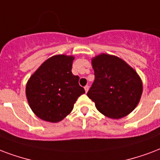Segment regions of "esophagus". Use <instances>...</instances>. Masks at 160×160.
Here are the masks:
<instances>
[{"instance_id":"esophagus-1","label":"esophagus","mask_w":160,"mask_h":160,"mask_svg":"<svg viewBox=\"0 0 160 160\" xmlns=\"http://www.w3.org/2000/svg\"><path fill=\"white\" fill-rule=\"evenodd\" d=\"M88 90H89V85H85V92H87V91H88Z\"/></svg>"}]
</instances>
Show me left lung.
<instances>
[{"mask_svg": "<svg viewBox=\"0 0 160 160\" xmlns=\"http://www.w3.org/2000/svg\"><path fill=\"white\" fill-rule=\"evenodd\" d=\"M95 80L87 96L103 115L119 119L128 115L142 92L136 71L118 57L102 53L92 59Z\"/></svg>", "mask_w": 160, "mask_h": 160, "instance_id": "8db88e82", "label": "left lung"}]
</instances>
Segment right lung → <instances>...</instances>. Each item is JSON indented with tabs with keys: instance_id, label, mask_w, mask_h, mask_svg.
<instances>
[{
	"instance_id": "add662e5",
	"label": "right lung",
	"mask_w": 160,
	"mask_h": 160,
	"mask_svg": "<svg viewBox=\"0 0 160 160\" xmlns=\"http://www.w3.org/2000/svg\"><path fill=\"white\" fill-rule=\"evenodd\" d=\"M74 57L55 55L45 61L28 81L29 106L42 120L58 122L71 112L78 97L85 93L80 77L71 72Z\"/></svg>"
}]
</instances>
